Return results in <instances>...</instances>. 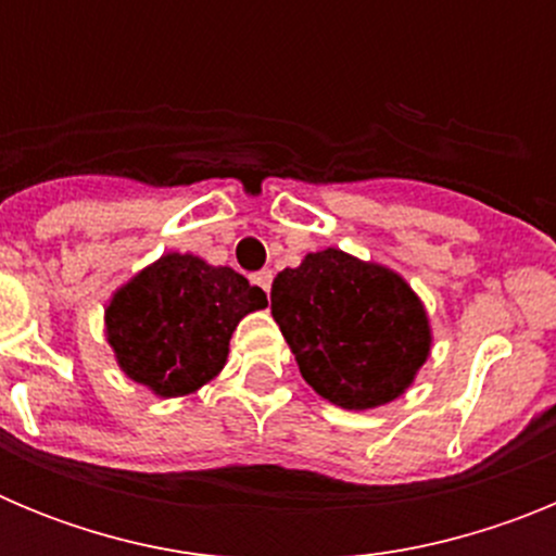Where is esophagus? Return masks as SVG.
<instances>
[{
    "mask_svg": "<svg viewBox=\"0 0 556 556\" xmlns=\"http://www.w3.org/2000/svg\"><path fill=\"white\" fill-rule=\"evenodd\" d=\"M255 283H258V287L269 294V289H273V269H262V273H255Z\"/></svg>",
    "mask_w": 556,
    "mask_h": 556,
    "instance_id": "obj_1",
    "label": "esophagus"
}]
</instances>
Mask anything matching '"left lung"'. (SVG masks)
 <instances>
[{
  "instance_id": "obj_1",
  "label": "left lung",
  "mask_w": 556,
  "mask_h": 556,
  "mask_svg": "<svg viewBox=\"0 0 556 556\" xmlns=\"http://www.w3.org/2000/svg\"><path fill=\"white\" fill-rule=\"evenodd\" d=\"M269 301L306 384L342 409L390 404L429 358V314L409 283L337 248L278 273Z\"/></svg>"
}]
</instances>
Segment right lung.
<instances>
[{"mask_svg": "<svg viewBox=\"0 0 556 556\" xmlns=\"http://www.w3.org/2000/svg\"><path fill=\"white\" fill-rule=\"evenodd\" d=\"M267 294L230 267L166 253L113 292L105 337L122 372L161 397L198 392L225 367L230 333Z\"/></svg>", "mask_w": 556, "mask_h": 556, "instance_id": "right-lung-1", "label": "right lung"}]
</instances>
